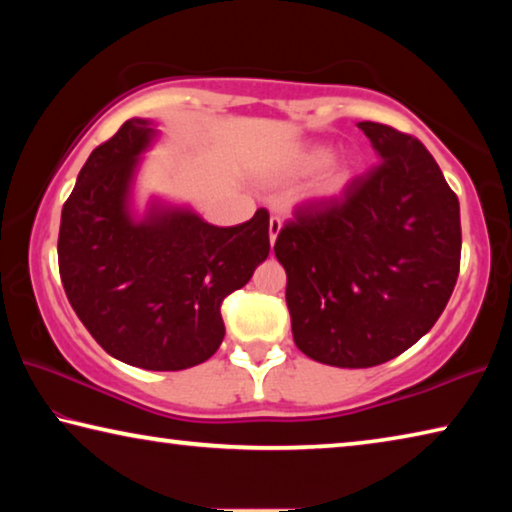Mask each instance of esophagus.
<instances>
[{
  "instance_id": "esophagus-1",
  "label": "esophagus",
  "mask_w": 512,
  "mask_h": 512,
  "mask_svg": "<svg viewBox=\"0 0 512 512\" xmlns=\"http://www.w3.org/2000/svg\"><path fill=\"white\" fill-rule=\"evenodd\" d=\"M282 230V221L277 219V216H271V221H268V239H271V244H275L277 235H280Z\"/></svg>"
}]
</instances>
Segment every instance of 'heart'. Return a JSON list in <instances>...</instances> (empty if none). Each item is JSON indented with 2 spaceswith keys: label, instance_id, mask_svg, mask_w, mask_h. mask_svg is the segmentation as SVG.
<instances>
[{
  "label": "heart",
  "instance_id": "heart-1",
  "mask_svg": "<svg viewBox=\"0 0 512 512\" xmlns=\"http://www.w3.org/2000/svg\"><path fill=\"white\" fill-rule=\"evenodd\" d=\"M314 173L307 187L302 189L300 201L307 205H327L339 201L348 192L359 173V162L354 155H334L327 144H305L293 149L275 169V178L300 180Z\"/></svg>",
  "mask_w": 512,
  "mask_h": 512
}]
</instances>
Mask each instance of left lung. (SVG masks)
<instances>
[{"instance_id": "8db88e82", "label": "left lung", "mask_w": 512, "mask_h": 512, "mask_svg": "<svg viewBox=\"0 0 512 512\" xmlns=\"http://www.w3.org/2000/svg\"><path fill=\"white\" fill-rule=\"evenodd\" d=\"M359 128L377 167L341 201L300 207L273 248L293 341L336 368L409 350L443 314L461 266V207L431 153L391 126Z\"/></svg>"}]
</instances>
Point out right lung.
Returning a JSON list of instances; mask_svg holds the SVG:
<instances>
[{"label":"right lung","instance_id":"1","mask_svg":"<svg viewBox=\"0 0 512 512\" xmlns=\"http://www.w3.org/2000/svg\"><path fill=\"white\" fill-rule=\"evenodd\" d=\"M151 119H128L97 146L60 214L58 266L69 305L110 357L144 370H185L219 350L221 302L268 257V212L219 228L189 205L153 196L133 207Z\"/></svg>","mask_w":512,"mask_h":512}]
</instances>
